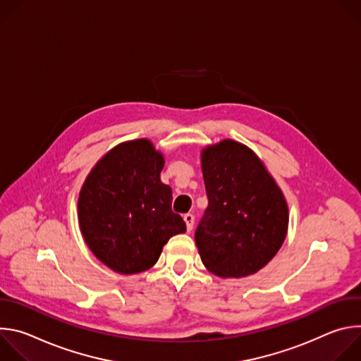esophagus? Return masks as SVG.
Instances as JSON below:
<instances>
[{"instance_id":"34e87169","label":"esophagus","mask_w":361,"mask_h":361,"mask_svg":"<svg viewBox=\"0 0 361 361\" xmlns=\"http://www.w3.org/2000/svg\"><path fill=\"white\" fill-rule=\"evenodd\" d=\"M184 221H185V226H187V231H191L192 226H194V216L192 214H185Z\"/></svg>"}]
</instances>
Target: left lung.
<instances>
[{"mask_svg": "<svg viewBox=\"0 0 361 361\" xmlns=\"http://www.w3.org/2000/svg\"><path fill=\"white\" fill-rule=\"evenodd\" d=\"M201 171L209 197L195 230L202 264L221 279L262 270L288 230L281 188L251 148L230 138L201 149Z\"/></svg>", "mask_w": 361, "mask_h": 361, "instance_id": "1", "label": "left lung"}]
</instances>
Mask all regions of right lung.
<instances>
[{"label": "right lung", "mask_w": 361, "mask_h": 361, "mask_svg": "<svg viewBox=\"0 0 361 361\" xmlns=\"http://www.w3.org/2000/svg\"><path fill=\"white\" fill-rule=\"evenodd\" d=\"M164 156L147 138L124 141L102 156L78 195V223L97 259L120 274L151 269L167 241L185 233L173 213V191L160 178Z\"/></svg>", "instance_id": "1"}]
</instances>
